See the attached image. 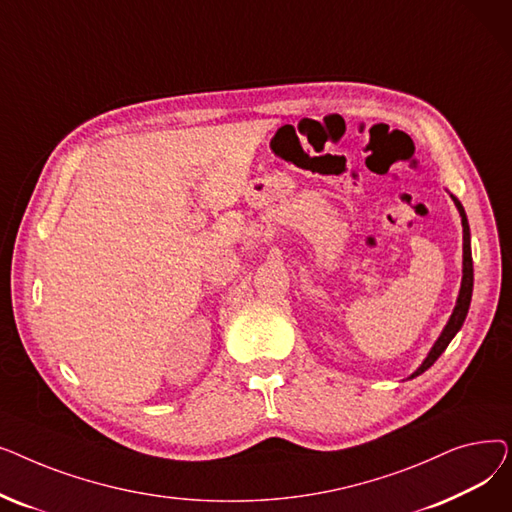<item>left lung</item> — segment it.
Segmentation results:
<instances>
[{
    "label": "left lung",
    "instance_id": "left-lung-1",
    "mask_svg": "<svg viewBox=\"0 0 512 512\" xmlns=\"http://www.w3.org/2000/svg\"><path fill=\"white\" fill-rule=\"evenodd\" d=\"M452 197V195H450ZM456 209H459L461 213V222H463V282H461V290H459V299H456V305H454V311L448 319L446 328L442 330L440 338L436 340V344L432 346V351H429V355L425 357V361L421 363V367L411 375V378H417V375H421L425 369L432 367L438 357L446 351V346L450 344V340L456 336V332H459L463 328V321L467 317V311H469V305H471V294H473V259H471V234H469V222H467V215H465V209L461 205V201L452 197Z\"/></svg>",
    "mask_w": 512,
    "mask_h": 512
}]
</instances>
